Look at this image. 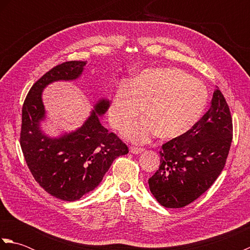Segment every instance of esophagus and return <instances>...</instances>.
Masks as SVG:
<instances>
[{"mask_svg": "<svg viewBox=\"0 0 250 250\" xmlns=\"http://www.w3.org/2000/svg\"><path fill=\"white\" fill-rule=\"evenodd\" d=\"M143 151H144V148L134 147V146H131L130 147V152L131 153H134V155H139V153H142Z\"/></svg>", "mask_w": 250, "mask_h": 250, "instance_id": "obj_1", "label": "esophagus"}]
</instances>
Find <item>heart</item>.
Masks as SVG:
<instances>
[{"mask_svg":"<svg viewBox=\"0 0 250 250\" xmlns=\"http://www.w3.org/2000/svg\"><path fill=\"white\" fill-rule=\"evenodd\" d=\"M208 92L200 79L176 67L143 71L115 90L109 105L110 125L124 129L141 112L146 115L124 131L126 140L145 143L159 135L164 140L183 136L199 121Z\"/></svg>","mask_w":250,"mask_h":250,"instance_id":"b5f03b06","label":"heart"}]
</instances>
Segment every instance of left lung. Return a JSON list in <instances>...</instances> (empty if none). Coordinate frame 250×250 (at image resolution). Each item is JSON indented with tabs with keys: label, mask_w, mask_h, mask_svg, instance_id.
Masks as SVG:
<instances>
[{
	"label": "left lung",
	"mask_w": 250,
	"mask_h": 250,
	"mask_svg": "<svg viewBox=\"0 0 250 250\" xmlns=\"http://www.w3.org/2000/svg\"><path fill=\"white\" fill-rule=\"evenodd\" d=\"M232 136L230 108L217 88L209 109L192 129L162 145L160 167L148 179L159 203L180 208L208 190L225 167Z\"/></svg>",
	"instance_id": "8db88e82"
}]
</instances>
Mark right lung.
Listing matches in <instances>:
<instances>
[{"instance_id": "right-lung-1", "label": "right lung", "mask_w": 250, "mask_h": 250, "mask_svg": "<svg viewBox=\"0 0 250 250\" xmlns=\"http://www.w3.org/2000/svg\"><path fill=\"white\" fill-rule=\"evenodd\" d=\"M86 61H68L51 68L37 81L22 106L20 146L34 179L46 192L63 201H77L102 182L117 157L126 155L128 146L104 128L100 117L109 107L101 99L91 114L76 131L49 137L41 128L46 113L43 90L59 81H75Z\"/></svg>"}]
</instances>
